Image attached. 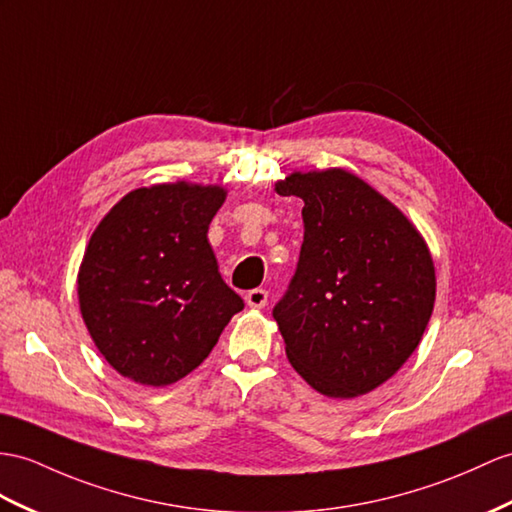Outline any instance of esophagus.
Returning a JSON list of instances; mask_svg holds the SVG:
<instances>
[{
    "label": "esophagus",
    "instance_id": "1",
    "mask_svg": "<svg viewBox=\"0 0 512 512\" xmlns=\"http://www.w3.org/2000/svg\"><path fill=\"white\" fill-rule=\"evenodd\" d=\"M269 293L265 289H252L245 295V302L249 308H265Z\"/></svg>",
    "mask_w": 512,
    "mask_h": 512
}]
</instances>
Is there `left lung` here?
<instances>
[{"label": "left lung", "mask_w": 512, "mask_h": 512, "mask_svg": "<svg viewBox=\"0 0 512 512\" xmlns=\"http://www.w3.org/2000/svg\"><path fill=\"white\" fill-rule=\"evenodd\" d=\"M276 191L304 202L295 276L273 308L286 358L321 395H365L406 363L428 326L430 249L400 208L345 169L295 171Z\"/></svg>", "instance_id": "1"}]
</instances>
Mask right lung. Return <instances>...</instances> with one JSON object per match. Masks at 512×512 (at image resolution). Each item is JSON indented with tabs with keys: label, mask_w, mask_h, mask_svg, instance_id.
Instances as JSON below:
<instances>
[{
	"label": "right lung",
	"mask_w": 512,
	"mask_h": 512,
	"mask_svg": "<svg viewBox=\"0 0 512 512\" xmlns=\"http://www.w3.org/2000/svg\"><path fill=\"white\" fill-rule=\"evenodd\" d=\"M223 202L221 186H143L95 228L78 273L80 313L123 378L145 386L178 382L204 363L243 310L208 243Z\"/></svg>",
	"instance_id": "add662e5"
}]
</instances>
